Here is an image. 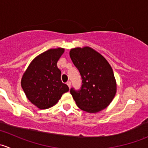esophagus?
Segmentation results:
<instances>
[{
    "label": "esophagus",
    "mask_w": 148,
    "mask_h": 148,
    "mask_svg": "<svg viewBox=\"0 0 148 148\" xmlns=\"http://www.w3.org/2000/svg\"><path fill=\"white\" fill-rule=\"evenodd\" d=\"M66 84L68 85V86H69V87L70 88V86H71V82H70L69 81V82H66Z\"/></svg>",
    "instance_id": "obj_1"
}]
</instances>
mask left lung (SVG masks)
Returning a JSON list of instances; mask_svg holds the SVG:
<instances>
[{
  "label": "left lung",
  "mask_w": 148,
  "mask_h": 148,
  "mask_svg": "<svg viewBox=\"0 0 148 148\" xmlns=\"http://www.w3.org/2000/svg\"><path fill=\"white\" fill-rule=\"evenodd\" d=\"M70 57L82 79L79 91L71 89L77 105L89 113L100 112L110 105L117 92L113 70L101 53L89 46L71 49Z\"/></svg>",
  "instance_id": "1"
}]
</instances>
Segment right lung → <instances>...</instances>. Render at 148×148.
Masks as SVG:
<instances>
[{
    "label": "right lung",
    "mask_w": 148,
    "mask_h": 148,
    "mask_svg": "<svg viewBox=\"0 0 148 148\" xmlns=\"http://www.w3.org/2000/svg\"><path fill=\"white\" fill-rule=\"evenodd\" d=\"M64 52V48L50 49L33 59L23 73L21 87L26 97L40 110L50 108L69 90L61 80L57 62Z\"/></svg>",
    "instance_id": "1"
}]
</instances>
